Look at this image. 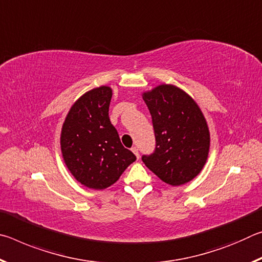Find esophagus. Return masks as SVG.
I'll use <instances>...</instances> for the list:
<instances>
[{
    "label": "esophagus",
    "mask_w": 262,
    "mask_h": 262,
    "mask_svg": "<svg viewBox=\"0 0 262 262\" xmlns=\"http://www.w3.org/2000/svg\"><path fill=\"white\" fill-rule=\"evenodd\" d=\"M132 151L133 152H134V155H135V156L137 157V158H140V154H139V149H137L136 147H133L132 148Z\"/></svg>",
    "instance_id": "obj_1"
}]
</instances>
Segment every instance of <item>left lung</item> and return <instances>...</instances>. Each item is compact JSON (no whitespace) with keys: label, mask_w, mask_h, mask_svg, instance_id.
I'll return each instance as SVG.
<instances>
[{"label":"left lung","mask_w":262,"mask_h":262,"mask_svg":"<svg viewBox=\"0 0 262 262\" xmlns=\"http://www.w3.org/2000/svg\"><path fill=\"white\" fill-rule=\"evenodd\" d=\"M152 118L156 149L142 161L171 186L193 180L208 159L210 133L201 108L192 97L172 84L142 94Z\"/></svg>","instance_id":"8db88e82"}]
</instances>
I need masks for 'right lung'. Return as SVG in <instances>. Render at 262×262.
Listing matches in <instances>:
<instances>
[{
	"mask_svg": "<svg viewBox=\"0 0 262 262\" xmlns=\"http://www.w3.org/2000/svg\"><path fill=\"white\" fill-rule=\"evenodd\" d=\"M111 98L112 89L107 85L85 92L70 107L61 129L66 166L78 183L92 189H105L117 183L136 161L110 121Z\"/></svg>",
	"mask_w": 262,
	"mask_h": 262,
	"instance_id": "right-lung-1",
	"label": "right lung"
}]
</instances>
